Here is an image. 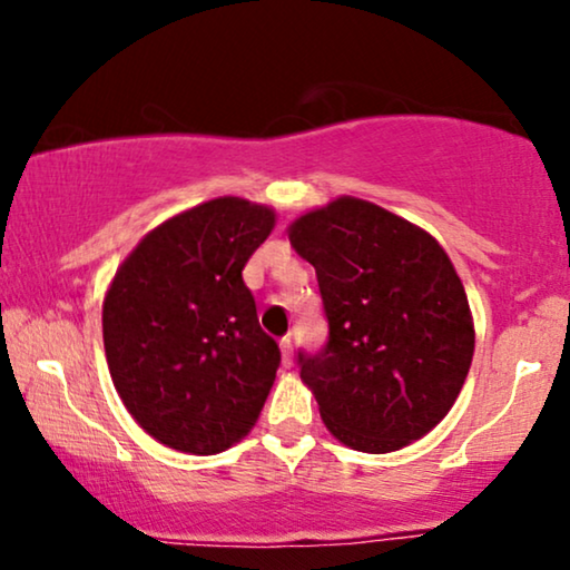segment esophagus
<instances>
[{
    "label": "esophagus",
    "instance_id": "obj_1",
    "mask_svg": "<svg viewBox=\"0 0 570 570\" xmlns=\"http://www.w3.org/2000/svg\"><path fill=\"white\" fill-rule=\"evenodd\" d=\"M279 353H283L285 368H291V363H293V340L291 337L279 340Z\"/></svg>",
    "mask_w": 570,
    "mask_h": 570
}]
</instances>
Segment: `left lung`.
<instances>
[{"label": "left lung", "mask_w": 570, "mask_h": 570, "mask_svg": "<svg viewBox=\"0 0 570 570\" xmlns=\"http://www.w3.org/2000/svg\"><path fill=\"white\" fill-rule=\"evenodd\" d=\"M314 264L330 342L301 381L345 446L389 454L431 433L462 392L474 322L449 254L415 223L337 197L287 225Z\"/></svg>", "instance_id": "1"}]
</instances>
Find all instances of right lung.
Instances as JSON below:
<instances>
[{
	"instance_id": "right-lung-1",
	"label": "right lung",
	"mask_w": 570,
	"mask_h": 570,
	"mask_svg": "<svg viewBox=\"0 0 570 570\" xmlns=\"http://www.w3.org/2000/svg\"><path fill=\"white\" fill-rule=\"evenodd\" d=\"M275 209L217 197L153 228L104 298V347L124 407L163 446L209 456L252 431L279 365L244 285Z\"/></svg>"
}]
</instances>
